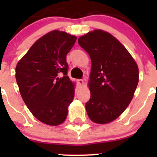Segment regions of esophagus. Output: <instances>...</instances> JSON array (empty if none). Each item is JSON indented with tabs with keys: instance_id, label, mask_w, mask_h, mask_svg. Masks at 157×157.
I'll list each match as a JSON object with an SVG mask.
<instances>
[{
	"instance_id": "obj_1",
	"label": "esophagus",
	"mask_w": 157,
	"mask_h": 157,
	"mask_svg": "<svg viewBox=\"0 0 157 157\" xmlns=\"http://www.w3.org/2000/svg\"><path fill=\"white\" fill-rule=\"evenodd\" d=\"M77 83H78L79 85H80V86H83V80H82V79H80V80H77Z\"/></svg>"
}]
</instances>
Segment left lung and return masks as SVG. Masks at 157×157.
Here are the masks:
<instances>
[{"label":"left lung","instance_id":"obj_1","mask_svg":"<svg viewBox=\"0 0 157 157\" xmlns=\"http://www.w3.org/2000/svg\"><path fill=\"white\" fill-rule=\"evenodd\" d=\"M78 44L92 62L90 99L86 103L89 118L98 124L111 122L131 102L138 83V67L127 49L106 32H90L79 38Z\"/></svg>","mask_w":157,"mask_h":157}]
</instances>
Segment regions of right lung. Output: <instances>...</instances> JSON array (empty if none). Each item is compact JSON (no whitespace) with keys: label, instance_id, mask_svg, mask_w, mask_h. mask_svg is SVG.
<instances>
[{"label":"right lung","instance_id":"add662e5","mask_svg":"<svg viewBox=\"0 0 157 157\" xmlns=\"http://www.w3.org/2000/svg\"><path fill=\"white\" fill-rule=\"evenodd\" d=\"M76 40V36L65 32H50L32 45L16 67L25 104L37 119L49 125L64 122L74 97L67 55Z\"/></svg>","mask_w":157,"mask_h":157}]
</instances>
